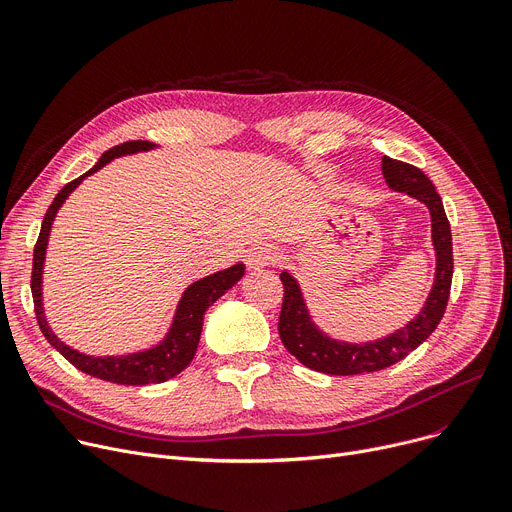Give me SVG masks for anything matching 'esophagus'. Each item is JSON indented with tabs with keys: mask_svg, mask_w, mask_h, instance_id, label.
<instances>
[{
	"mask_svg": "<svg viewBox=\"0 0 512 512\" xmlns=\"http://www.w3.org/2000/svg\"><path fill=\"white\" fill-rule=\"evenodd\" d=\"M274 261H276V253L272 249H267V247H257L247 257L249 270H263V267L272 265Z\"/></svg>",
	"mask_w": 512,
	"mask_h": 512,
	"instance_id": "esophagus-1",
	"label": "esophagus"
}]
</instances>
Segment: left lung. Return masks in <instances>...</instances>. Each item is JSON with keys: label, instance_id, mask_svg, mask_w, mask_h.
Segmentation results:
<instances>
[{"label": "left lung", "instance_id": "obj_1", "mask_svg": "<svg viewBox=\"0 0 512 512\" xmlns=\"http://www.w3.org/2000/svg\"><path fill=\"white\" fill-rule=\"evenodd\" d=\"M382 174L394 193H405L429 209L432 218V245L436 253V274L421 311L384 338L367 342H344L321 330L305 303L303 290L288 270L280 274L284 284V303L278 321V332L286 351L305 367L330 375H357L386 369L429 338L446 311L452 284V234L436 186L419 168L402 164L388 155L382 157Z\"/></svg>", "mask_w": 512, "mask_h": 512}]
</instances>
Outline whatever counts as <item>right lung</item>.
<instances>
[{
	"label": "right lung",
	"mask_w": 512,
	"mask_h": 512,
	"mask_svg": "<svg viewBox=\"0 0 512 512\" xmlns=\"http://www.w3.org/2000/svg\"><path fill=\"white\" fill-rule=\"evenodd\" d=\"M157 145L149 141H128L122 143L110 151H105L97 164L85 172L83 176H78L76 180L68 182L62 191L53 199L49 205L39 240L35 245V255H33V278H31V290H33V301H35V315H37V324L47 338V342L56 348V351L68 359L76 369L83 373L93 375V378L112 382V384H124V386H145V384H161L180 371L188 367V363L193 361L201 330H203V315L205 311L218 301L222 294H226L242 276H245V263H234L228 270H220L211 276H205L191 286H186L182 292V297L176 305V313L172 317V324L166 332V336L161 338L157 344L143 348V351H134L126 355H105V357H95L80 353L76 348L68 346L62 342L56 332L51 330L49 321L45 317L43 309V267H45V253H47V242L51 234V226L60 207L66 203L72 191H76L78 184L83 182L87 176L99 172L103 166L110 164L116 157L124 155H134V153H145L153 151Z\"/></svg>",
	"instance_id": "add662e5"
}]
</instances>
